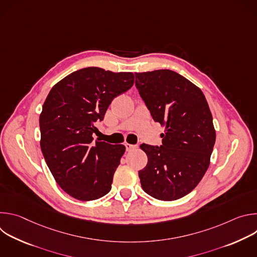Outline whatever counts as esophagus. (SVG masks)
I'll use <instances>...</instances> for the list:
<instances>
[{
	"label": "esophagus",
	"mask_w": 257,
	"mask_h": 257,
	"mask_svg": "<svg viewBox=\"0 0 257 257\" xmlns=\"http://www.w3.org/2000/svg\"><path fill=\"white\" fill-rule=\"evenodd\" d=\"M125 148H126V151H127V152H131V151H133L134 149H136L137 146H136V145H133V144L126 143V144H125Z\"/></svg>",
	"instance_id": "1"
}]
</instances>
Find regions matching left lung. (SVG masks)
Segmentation results:
<instances>
[{"mask_svg":"<svg viewBox=\"0 0 257 257\" xmlns=\"http://www.w3.org/2000/svg\"><path fill=\"white\" fill-rule=\"evenodd\" d=\"M135 85L156 122L166 127L162 145L141 144L148 165L138 172L141 187L164 201L190 193L209 166L215 142L203 92L172 70L135 73Z\"/></svg>","mask_w":257,"mask_h":257,"instance_id":"1","label":"left lung"}]
</instances>
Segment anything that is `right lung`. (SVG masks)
<instances>
[{"label":"right lung","mask_w":257,"mask_h":257,"mask_svg":"<svg viewBox=\"0 0 257 257\" xmlns=\"http://www.w3.org/2000/svg\"><path fill=\"white\" fill-rule=\"evenodd\" d=\"M133 83L131 72L88 67L71 73L48 94L40 116L41 149L58 185L70 196L89 201L111 190L125 146L93 142L94 123Z\"/></svg>","instance_id":"add662e5"}]
</instances>
